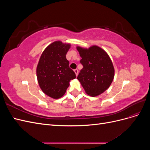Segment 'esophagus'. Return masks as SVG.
Returning <instances> with one entry per match:
<instances>
[{"instance_id": "1", "label": "esophagus", "mask_w": 150, "mask_h": 150, "mask_svg": "<svg viewBox=\"0 0 150 150\" xmlns=\"http://www.w3.org/2000/svg\"><path fill=\"white\" fill-rule=\"evenodd\" d=\"M74 72H75V74H76V76H78V69H74Z\"/></svg>"}]
</instances>
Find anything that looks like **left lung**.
<instances>
[{
    "label": "left lung",
    "mask_w": 150,
    "mask_h": 150,
    "mask_svg": "<svg viewBox=\"0 0 150 150\" xmlns=\"http://www.w3.org/2000/svg\"><path fill=\"white\" fill-rule=\"evenodd\" d=\"M83 66L78 76L86 93L96 96L110 87L115 76V69L108 54L103 49L93 46L89 49L77 47Z\"/></svg>",
    "instance_id": "1"
}]
</instances>
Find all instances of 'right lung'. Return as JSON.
<instances>
[{
  "label": "right lung",
  "instance_id": "obj_1",
  "mask_svg": "<svg viewBox=\"0 0 150 150\" xmlns=\"http://www.w3.org/2000/svg\"><path fill=\"white\" fill-rule=\"evenodd\" d=\"M71 45L55 41L45 49L37 66V78L40 89L49 97L61 98L76 78L75 72L69 67L66 55Z\"/></svg>",
  "mask_w": 150,
  "mask_h": 150
}]
</instances>
